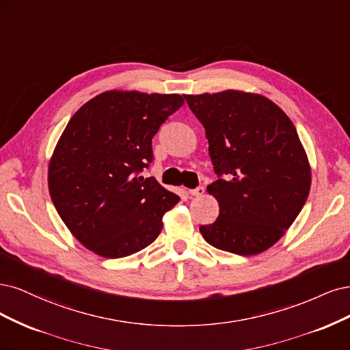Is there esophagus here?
<instances>
[{
    "label": "esophagus",
    "mask_w": 350,
    "mask_h": 350,
    "mask_svg": "<svg viewBox=\"0 0 350 350\" xmlns=\"http://www.w3.org/2000/svg\"><path fill=\"white\" fill-rule=\"evenodd\" d=\"M189 193H190L191 196H202V195L205 193V187H204V186H199V187H196V189H190Z\"/></svg>",
    "instance_id": "34e87169"
}]
</instances>
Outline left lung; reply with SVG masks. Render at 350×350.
<instances>
[{
	"mask_svg": "<svg viewBox=\"0 0 350 350\" xmlns=\"http://www.w3.org/2000/svg\"><path fill=\"white\" fill-rule=\"evenodd\" d=\"M183 97L205 128L218 176L206 190L218 200L219 215L200 225L202 237L224 252L263 253L286 232L310 193L311 167L294 123L257 93Z\"/></svg>",
	"mask_w": 350,
	"mask_h": 350,
	"instance_id": "8db88e82",
	"label": "left lung"
}]
</instances>
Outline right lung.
<instances>
[{"instance_id": "add662e5", "label": "right lung", "mask_w": 350, "mask_h": 350, "mask_svg": "<svg viewBox=\"0 0 350 350\" xmlns=\"http://www.w3.org/2000/svg\"><path fill=\"white\" fill-rule=\"evenodd\" d=\"M185 105L180 94L110 90L75 111L48 168L53 205L85 249L106 258L137 253L155 241L163 217L180 198L154 177L152 138Z\"/></svg>"}]
</instances>
